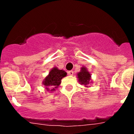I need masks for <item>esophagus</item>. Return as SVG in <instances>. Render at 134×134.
Segmentation results:
<instances>
[{"mask_svg":"<svg viewBox=\"0 0 134 134\" xmlns=\"http://www.w3.org/2000/svg\"><path fill=\"white\" fill-rule=\"evenodd\" d=\"M67 73H68L69 75L72 76V75H73V74H74V72L72 71H68V72H67Z\"/></svg>","mask_w":134,"mask_h":134,"instance_id":"34e87169","label":"esophagus"}]
</instances>
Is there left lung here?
<instances>
[{"label": "left lung", "mask_w": 134, "mask_h": 134, "mask_svg": "<svg viewBox=\"0 0 134 134\" xmlns=\"http://www.w3.org/2000/svg\"><path fill=\"white\" fill-rule=\"evenodd\" d=\"M77 78H78L80 84L83 85L86 87H90L89 85L90 83H92L93 82V81L91 80V74L89 72L86 67H81L80 71L77 73Z\"/></svg>", "instance_id": "left-lung-1"}]
</instances>
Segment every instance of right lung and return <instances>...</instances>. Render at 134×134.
Wrapping results in <instances>:
<instances>
[{
	"instance_id": "right-lung-1",
	"label": "right lung",
	"mask_w": 134,
	"mask_h": 134,
	"mask_svg": "<svg viewBox=\"0 0 134 134\" xmlns=\"http://www.w3.org/2000/svg\"><path fill=\"white\" fill-rule=\"evenodd\" d=\"M67 76V72L63 70L54 67L50 71L48 75L43 79V84L47 91L53 92L61 84L62 79Z\"/></svg>"
}]
</instances>
